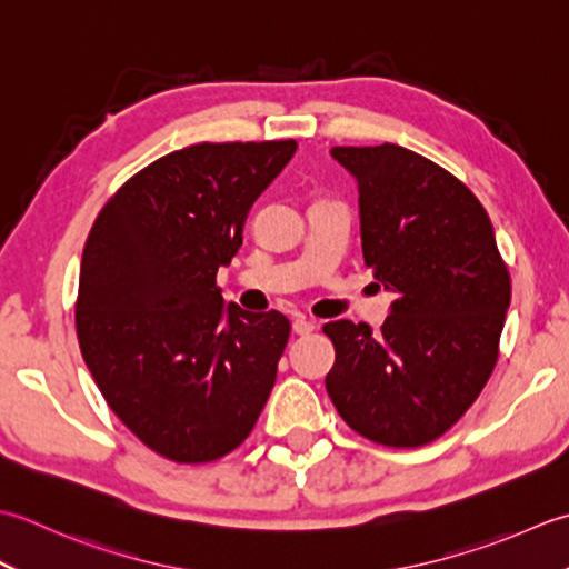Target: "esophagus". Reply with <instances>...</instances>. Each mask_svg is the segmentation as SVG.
<instances>
[{"mask_svg": "<svg viewBox=\"0 0 569 569\" xmlns=\"http://www.w3.org/2000/svg\"><path fill=\"white\" fill-rule=\"evenodd\" d=\"M315 329H317V323L311 321V319H307V317H297V319L292 321V331H295V333H299V336L311 333Z\"/></svg>", "mask_w": 569, "mask_h": 569, "instance_id": "1", "label": "esophagus"}]
</instances>
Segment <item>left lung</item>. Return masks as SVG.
Wrapping results in <instances>:
<instances>
[{"label": "left lung", "instance_id": "left-lung-1", "mask_svg": "<svg viewBox=\"0 0 569 569\" xmlns=\"http://www.w3.org/2000/svg\"><path fill=\"white\" fill-rule=\"evenodd\" d=\"M358 187L361 246L396 295L380 333L331 321L327 392L370 442L422 447L479 398L498 358L511 277L483 206L459 179L398 144L333 147Z\"/></svg>", "mask_w": 569, "mask_h": 569}]
</instances>
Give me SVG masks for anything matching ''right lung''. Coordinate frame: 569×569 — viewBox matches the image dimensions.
Returning <instances> with one entry per match:
<instances>
[{
  "instance_id": "add662e5",
  "label": "right lung",
  "mask_w": 569,
  "mask_h": 569,
  "mask_svg": "<svg viewBox=\"0 0 569 569\" xmlns=\"http://www.w3.org/2000/svg\"><path fill=\"white\" fill-rule=\"evenodd\" d=\"M295 152V139L179 149L134 173L92 223L80 353L110 410L171 461L226 457L272 392L289 321L226 305L216 274Z\"/></svg>"
}]
</instances>
